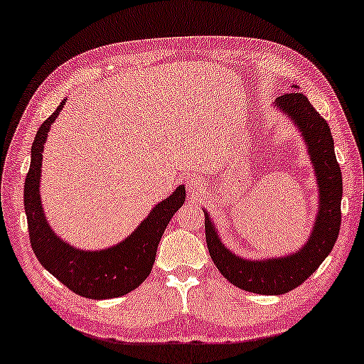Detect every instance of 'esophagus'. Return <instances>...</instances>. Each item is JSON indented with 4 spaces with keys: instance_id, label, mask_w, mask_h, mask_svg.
<instances>
[{
    "instance_id": "esophagus-1",
    "label": "esophagus",
    "mask_w": 364,
    "mask_h": 364,
    "mask_svg": "<svg viewBox=\"0 0 364 364\" xmlns=\"http://www.w3.org/2000/svg\"><path fill=\"white\" fill-rule=\"evenodd\" d=\"M187 187H188V192L192 195H198L203 188H206V181L203 177L198 176H193L190 177L187 181Z\"/></svg>"
}]
</instances>
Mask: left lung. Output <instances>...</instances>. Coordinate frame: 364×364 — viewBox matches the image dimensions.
Segmentation results:
<instances>
[{
	"mask_svg": "<svg viewBox=\"0 0 364 364\" xmlns=\"http://www.w3.org/2000/svg\"><path fill=\"white\" fill-rule=\"evenodd\" d=\"M279 95L275 107L294 121L302 132L320 190V208L310 238L301 250L289 256L247 260L227 250L209 214L205 213L206 243L213 262L232 284L257 294L278 296L297 288L321 265L339 237L342 174L334 153V140L326 123L297 86Z\"/></svg>",
	"mask_w": 364,
	"mask_h": 364,
	"instance_id": "obj_1",
	"label": "left lung"
}]
</instances>
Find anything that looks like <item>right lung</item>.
Here are the masks:
<instances>
[{
	"label": "right lung",
	"instance_id": "add662e5",
	"mask_svg": "<svg viewBox=\"0 0 364 364\" xmlns=\"http://www.w3.org/2000/svg\"><path fill=\"white\" fill-rule=\"evenodd\" d=\"M65 100L44 121L31 145V161L25 177L23 205L30 245L36 259L50 275L75 294L87 299L121 297L139 288L150 275L163 233L186 201V187L178 186L168 200L151 209L146 219L124 241L102 251H81L67 245L50 230L40 198L43 150L50 124Z\"/></svg>",
	"mask_w": 364,
	"mask_h": 364
}]
</instances>
